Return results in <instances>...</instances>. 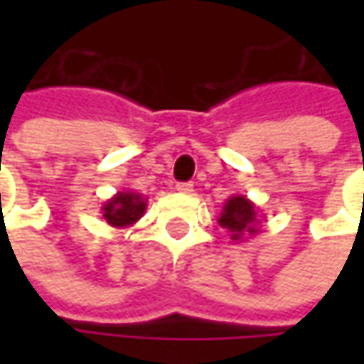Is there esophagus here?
<instances>
[{
    "mask_svg": "<svg viewBox=\"0 0 364 364\" xmlns=\"http://www.w3.org/2000/svg\"><path fill=\"white\" fill-rule=\"evenodd\" d=\"M176 190H178L180 194H192V192H194V186H192L190 182H180V184H176Z\"/></svg>",
    "mask_w": 364,
    "mask_h": 364,
    "instance_id": "1",
    "label": "esophagus"
}]
</instances>
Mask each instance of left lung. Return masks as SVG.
Returning a JSON list of instances; mask_svg holds the SVG:
<instances>
[{"instance_id":"obj_1","label":"left lung","mask_w":364,"mask_h":364,"mask_svg":"<svg viewBox=\"0 0 364 364\" xmlns=\"http://www.w3.org/2000/svg\"><path fill=\"white\" fill-rule=\"evenodd\" d=\"M218 225L231 232L229 237L235 243H243L259 232L257 206L243 194H232L223 206Z\"/></svg>"}]
</instances>
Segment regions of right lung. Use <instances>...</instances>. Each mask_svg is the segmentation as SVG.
Instances as JSON below:
<instances>
[{
	"label": "right lung",
	"instance_id": "1",
	"mask_svg": "<svg viewBox=\"0 0 364 364\" xmlns=\"http://www.w3.org/2000/svg\"><path fill=\"white\" fill-rule=\"evenodd\" d=\"M147 208V198L139 192L123 190L111 196L107 203L101 206V215L107 220V225L115 229H127L135 225L139 218L144 217Z\"/></svg>",
	"mask_w": 364,
	"mask_h": 364
}]
</instances>
